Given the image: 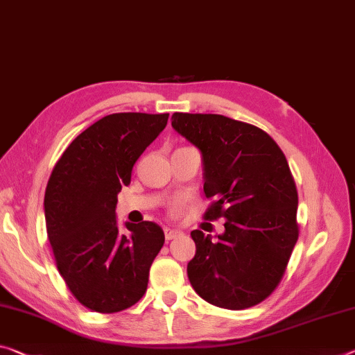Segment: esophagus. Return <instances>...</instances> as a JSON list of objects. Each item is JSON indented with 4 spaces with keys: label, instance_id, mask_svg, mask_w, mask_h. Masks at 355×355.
Masks as SVG:
<instances>
[{
    "label": "esophagus",
    "instance_id": "34e87169",
    "mask_svg": "<svg viewBox=\"0 0 355 355\" xmlns=\"http://www.w3.org/2000/svg\"><path fill=\"white\" fill-rule=\"evenodd\" d=\"M180 234H182V232H180V230H177V229L164 227V237H166V240H167V241H168V240H173L175 237H178Z\"/></svg>",
    "mask_w": 355,
    "mask_h": 355
}]
</instances>
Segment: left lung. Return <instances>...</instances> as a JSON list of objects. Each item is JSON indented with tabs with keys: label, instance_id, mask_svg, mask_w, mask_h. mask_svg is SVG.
I'll use <instances>...</instances> for the list:
<instances>
[{
	"label": "left lung",
	"instance_id": "1",
	"mask_svg": "<svg viewBox=\"0 0 355 355\" xmlns=\"http://www.w3.org/2000/svg\"><path fill=\"white\" fill-rule=\"evenodd\" d=\"M172 128L202 153L204 193L215 199L204 218L226 219L218 240L191 232L189 283L215 306H254L277 289L299 239V196L286 156L266 131L224 115L177 112Z\"/></svg>",
	"mask_w": 355,
	"mask_h": 355
}]
</instances>
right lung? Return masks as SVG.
Returning a JSON list of instances; mask_svg holds the SVG:
<instances>
[{"label":"right lung","mask_w":355,"mask_h":355,"mask_svg":"<svg viewBox=\"0 0 355 355\" xmlns=\"http://www.w3.org/2000/svg\"><path fill=\"white\" fill-rule=\"evenodd\" d=\"M168 114H112L72 140L56 162L44 198L56 268L72 295L96 313L136 305L164 245L156 223L116 224V196L132 167L166 128Z\"/></svg>","instance_id":"add662e5"}]
</instances>
